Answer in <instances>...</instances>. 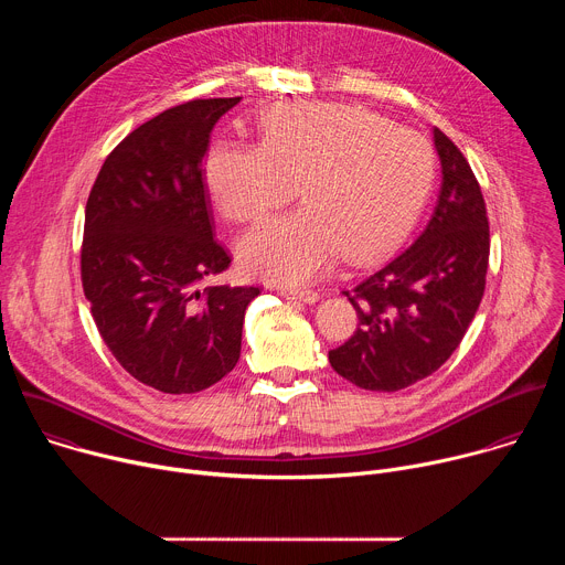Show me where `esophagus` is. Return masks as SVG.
Returning <instances> with one entry per match:
<instances>
[{
    "mask_svg": "<svg viewBox=\"0 0 565 565\" xmlns=\"http://www.w3.org/2000/svg\"><path fill=\"white\" fill-rule=\"evenodd\" d=\"M281 295L286 299H295V301H303V303H315L319 299V295L315 290H297V288H284Z\"/></svg>",
    "mask_w": 565,
    "mask_h": 565,
    "instance_id": "esophagus-1",
    "label": "esophagus"
}]
</instances>
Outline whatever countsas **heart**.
<instances>
[{
	"label": "heart",
	"mask_w": 565,
	"mask_h": 565,
	"mask_svg": "<svg viewBox=\"0 0 565 565\" xmlns=\"http://www.w3.org/2000/svg\"><path fill=\"white\" fill-rule=\"evenodd\" d=\"M262 142H216L205 185L230 221H259L292 196L303 207L238 241L248 275L301 286L340 253L369 259L409 225L431 172L427 140L412 127L333 103H279L259 120Z\"/></svg>",
	"instance_id": "b5f03b06"
}]
</instances>
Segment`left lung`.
<instances>
[{
    "instance_id": "left-lung-1",
    "label": "left lung",
    "mask_w": 565,
    "mask_h": 565,
    "mask_svg": "<svg viewBox=\"0 0 565 565\" xmlns=\"http://www.w3.org/2000/svg\"><path fill=\"white\" fill-rule=\"evenodd\" d=\"M443 183L414 238L353 290L360 327L329 351L331 366L360 388L399 391L438 371L465 338L486 292L490 223L462 151L434 129Z\"/></svg>"
}]
</instances>
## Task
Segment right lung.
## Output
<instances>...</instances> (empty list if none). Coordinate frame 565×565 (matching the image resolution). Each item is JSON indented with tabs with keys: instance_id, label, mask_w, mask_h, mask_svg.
Returning a JSON list of instances; mask_svg holds the SVG:
<instances>
[{
	"instance_id": "obj_1",
	"label": "right lung",
	"mask_w": 565,
	"mask_h": 565,
	"mask_svg": "<svg viewBox=\"0 0 565 565\" xmlns=\"http://www.w3.org/2000/svg\"><path fill=\"white\" fill-rule=\"evenodd\" d=\"M241 98L177 105L122 138L85 210L83 290L103 342L138 382L196 393L227 375L255 286H207L232 257L212 236L203 158Z\"/></svg>"
}]
</instances>
